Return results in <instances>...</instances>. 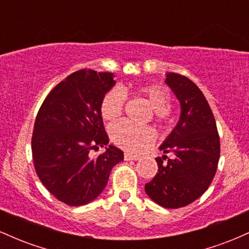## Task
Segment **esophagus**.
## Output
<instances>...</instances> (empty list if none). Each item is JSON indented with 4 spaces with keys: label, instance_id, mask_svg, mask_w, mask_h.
Here are the masks:
<instances>
[{
    "label": "esophagus",
    "instance_id": "esophagus-1",
    "mask_svg": "<svg viewBox=\"0 0 249 249\" xmlns=\"http://www.w3.org/2000/svg\"><path fill=\"white\" fill-rule=\"evenodd\" d=\"M139 158H141V157L137 156V154H131V153H125L124 154L125 160H138Z\"/></svg>",
    "mask_w": 249,
    "mask_h": 249
}]
</instances>
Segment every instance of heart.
Here are the masks:
<instances>
[{
    "mask_svg": "<svg viewBox=\"0 0 249 249\" xmlns=\"http://www.w3.org/2000/svg\"><path fill=\"white\" fill-rule=\"evenodd\" d=\"M138 92L147 99L154 108L157 119L166 118L171 107V97L160 85H146L139 88ZM125 96L119 89H111L102 98L101 116L104 121L113 122L122 115ZM111 139L117 146L128 152H141L154 141V131L150 126H139L128 122H119L111 127Z\"/></svg>",
    "mask_w": 249,
    "mask_h": 249,
    "instance_id": "heart-1",
    "label": "heart"
}]
</instances>
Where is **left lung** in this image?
<instances>
[{
	"label": "left lung",
	"instance_id": "1",
	"mask_svg": "<svg viewBox=\"0 0 249 249\" xmlns=\"http://www.w3.org/2000/svg\"><path fill=\"white\" fill-rule=\"evenodd\" d=\"M165 82L180 102L181 113L159 147L172 158H156L158 173L145 185V192L162 207L179 208L201 196L212 182L218 168L220 138L201 90L179 73H167Z\"/></svg>",
	"mask_w": 249,
	"mask_h": 249
}]
</instances>
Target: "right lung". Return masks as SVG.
I'll list each match as a JSON object with an SVG mask.
<instances>
[{"mask_svg": "<svg viewBox=\"0 0 249 249\" xmlns=\"http://www.w3.org/2000/svg\"><path fill=\"white\" fill-rule=\"evenodd\" d=\"M115 83L111 72L76 71L50 91L36 116L31 138L36 173L45 188L69 206L96 199L112 167L124 159L113 145L95 158L90 156L91 150L108 142L99 107Z\"/></svg>", "mask_w": 249, "mask_h": 249, "instance_id": "add662e5", "label": "right lung"}]
</instances>
